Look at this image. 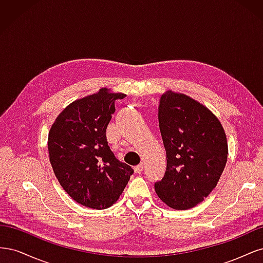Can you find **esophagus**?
I'll return each instance as SVG.
<instances>
[{
    "mask_svg": "<svg viewBox=\"0 0 263 263\" xmlns=\"http://www.w3.org/2000/svg\"><path fill=\"white\" fill-rule=\"evenodd\" d=\"M142 170H144V165H142V164H138V165H136L134 168L135 173H140Z\"/></svg>",
    "mask_w": 263,
    "mask_h": 263,
    "instance_id": "34e87169",
    "label": "esophagus"
}]
</instances>
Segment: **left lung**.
Wrapping results in <instances>:
<instances>
[{
	"mask_svg": "<svg viewBox=\"0 0 263 263\" xmlns=\"http://www.w3.org/2000/svg\"><path fill=\"white\" fill-rule=\"evenodd\" d=\"M158 119L166 170L156 182V193L173 210L192 209L209 196L225 169V130L208 107L173 91L161 95Z\"/></svg>",
	"mask_w": 263,
	"mask_h": 263,
	"instance_id": "left-lung-1",
	"label": "left lung"
}]
</instances>
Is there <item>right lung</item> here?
Returning a JSON list of instances; mask_svg holds the SVG:
<instances>
[{
	"label": "right lung",
	"mask_w": 263,
	"mask_h": 263,
	"mask_svg": "<svg viewBox=\"0 0 263 263\" xmlns=\"http://www.w3.org/2000/svg\"><path fill=\"white\" fill-rule=\"evenodd\" d=\"M125 97L103 87L70 103L49 130V160L54 176L69 196L86 208H110L134 173L132 166L115 158L105 134L115 101Z\"/></svg>",
	"instance_id": "1"
}]
</instances>
